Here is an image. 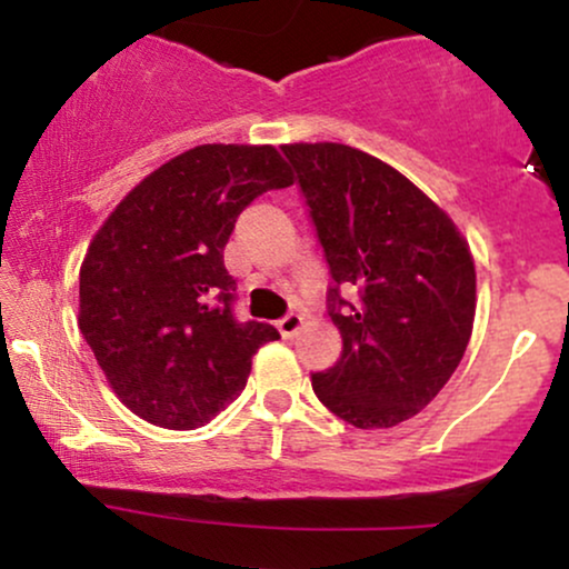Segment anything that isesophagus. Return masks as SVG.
<instances>
[{
    "label": "esophagus",
    "instance_id": "34e87169",
    "mask_svg": "<svg viewBox=\"0 0 569 569\" xmlns=\"http://www.w3.org/2000/svg\"><path fill=\"white\" fill-rule=\"evenodd\" d=\"M305 326V318L299 316V312H289V316H283L278 321V329H280V335L283 337H297L299 335V329H302Z\"/></svg>",
    "mask_w": 569,
    "mask_h": 569
}]
</instances>
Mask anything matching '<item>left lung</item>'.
I'll return each instance as SVG.
<instances>
[{
	"mask_svg": "<svg viewBox=\"0 0 569 569\" xmlns=\"http://www.w3.org/2000/svg\"><path fill=\"white\" fill-rule=\"evenodd\" d=\"M335 286L342 356L312 390L350 426L393 428L455 375L476 316V267L455 221L388 162L345 143H286ZM342 290H356L348 303Z\"/></svg>",
	"mask_w": 569,
	"mask_h": 569,
	"instance_id": "obj_1",
	"label": "left lung"
}]
</instances>
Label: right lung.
<instances>
[{
    "label": "right lung",
    "instance_id": "add662e5",
    "mask_svg": "<svg viewBox=\"0 0 569 569\" xmlns=\"http://www.w3.org/2000/svg\"><path fill=\"white\" fill-rule=\"evenodd\" d=\"M291 184L270 143H202L139 181L90 240L80 331L141 420L206 426L246 388L253 352L280 339L232 316L224 246L253 198Z\"/></svg>",
    "mask_w": 569,
    "mask_h": 569
}]
</instances>
